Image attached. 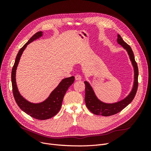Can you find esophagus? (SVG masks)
Listing matches in <instances>:
<instances>
[{"label":"esophagus","mask_w":151,"mask_h":151,"mask_svg":"<svg viewBox=\"0 0 151 151\" xmlns=\"http://www.w3.org/2000/svg\"><path fill=\"white\" fill-rule=\"evenodd\" d=\"M75 79H76V80H77V81H81V80L82 79V77H81L80 75L77 74V75H76V76H75Z\"/></svg>","instance_id":"obj_1"}]
</instances>
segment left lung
I'll use <instances>...</instances> for the list:
<instances>
[{
  "label": "left lung",
  "instance_id": "left-lung-1",
  "mask_svg": "<svg viewBox=\"0 0 151 151\" xmlns=\"http://www.w3.org/2000/svg\"><path fill=\"white\" fill-rule=\"evenodd\" d=\"M117 43L126 50L134 67V81L133 88L129 94L124 99L116 103H106L97 98L92 87L88 81H84L85 88V103L87 108L89 111L96 115H102L104 116H111L121 111L123 109L127 106L134 99L138 88V76L139 70L137 64L135 60L134 53L131 47L123 40L120 35H118Z\"/></svg>",
  "mask_w": 151,
  "mask_h": 151
}]
</instances>
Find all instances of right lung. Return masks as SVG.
Here are the masks:
<instances>
[{
  "mask_svg": "<svg viewBox=\"0 0 151 151\" xmlns=\"http://www.w3.org/2000/svg\"><path fill=\"white\" fill-rule=\"evenodd\" d=\"M43 33L42 31L37 32L20 49L16 56L11 73L12 92L16 103L22 110L26 114L35 119L42 120L49 119V118L54 116L60 111L63 96L68 88L74 83L75 79L74 76L67 77V78L62 79L57 88L50 93L49 96L44 101L39 103H31L21 95L18 91L16 81V72L20 58L27 45L33 42L34 40L40 38L41 36H43Z\"/></svg>",
  "mask_w": 151,
  "mask_h": 151,
  "instance_id": "right-lung-1",
  "label": "right lung"
}]
</instances>
